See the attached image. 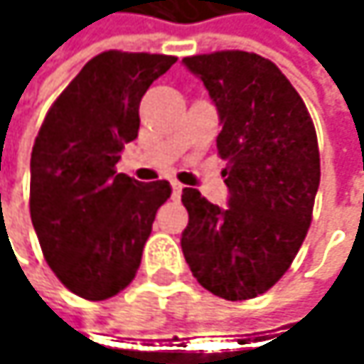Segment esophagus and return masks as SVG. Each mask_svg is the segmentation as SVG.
<instances>
[{
  "label": "esophagus",
  "mask_w": 364,
  "mask_h": 364,
  "mask_svg": "<svg viewBox=\"0 0 364 364\" xmlns=\"http://www.w3.org/2000/svg\"><path fill=\"white\" fill-rule=\"evenodd\" d=\"M181 191H183L181 183L173 181V193H175V196H181Z\"/></svg>",
  "instance_id": "34e87169"
}]
</instances>
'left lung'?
<instances>
[{
	"label": "left lung",
	"mask_w": 364,
	"mask_h": 364,
	"mask_svg": "<svg viewBox=\"0 0 364 364\" xmlns=\"http://www.w3.org/2000/svg\"><path fill=\"white\" fill-rule=\"evenodd\" d=\"M183 63L219 111L217 149L230 189L225 208L183 189V255L213 295L253 299L284 276L312 223L321 183L314 122L284 73L259 54L221 50Z\"/></svg>",
	"instance_id": "8db88e82"
}]
</instances>
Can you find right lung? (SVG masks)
Returning <instances> with one entry per match:
<instances>
[{"label":"right lung","mask_w":364,"mask_h":364,"mask_svg":"<svg viewBox=\"0 0 364 364\" xmlns=\"http://www.w3.org/2000/svg\"><path fill=\"white\" fill-rule=\"evenodd\" d=\"M175 56L107 50L52 103L31 154V221L48 265L75 295L103 301L141 265L171 183H139L115 171L139 134V103Z\"/></svg>","instance_id":"right-lung-1"}]
</instances>
